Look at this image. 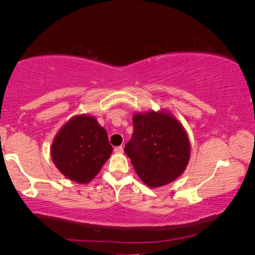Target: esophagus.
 <instances>
[{"label": "esophagus", "mask_w": 255, "mask_h": 255, "mask_svg": "<svg viewBox=\"0 0 255 255\" xmlns=\"http://www.w3.org/2000/svg\"><path fill=\"white\" fill-rule=\"evenodd\" d=\"M115 153H123L124 152V147L123 146H117V147H115Z\"/></svg>", "instance_id": "obj_1"}]
</instances>
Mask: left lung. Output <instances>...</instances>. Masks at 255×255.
Returning a JSON list of instances; mask_svg holds the SVG:
<instances>
[{
    "label": "left lung",
    "mask_w": 255,
    "mask_h": 255,
    "mask_svg": "<svg viewBox=\"0 0 255 255\" xmlns=\"http://www.w3.org/2000/svg\"><path fill=\"white\" fill-rule=\"evenodd\" d=\"M132 124L125 153L140 180L156 188L182 174L190 158V143L178 120L169 114L149 111L136 114Z\"/></svg>",
    "instance_id": "left-lung-1"
}]
</instances>
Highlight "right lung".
I'll use <instances>...</instances> for the list:
<instances>
[{
    "label": "right lung",
    "instance_id": "1",
    "mask_svg": "<svg viewBox=\"0 0 255 255\" xmlns=\"http://www.w3.org/2000/svg\"><path fill=\"white\" fill-rule=\"evenodd\" d=\"M112 146L105 128L90 116H76L60 129L51 145V158L70 180L88 183L110 157Z\"/></svg>",
    "mask_w": 255,
    "mask_h": 255
}]
</instances>
